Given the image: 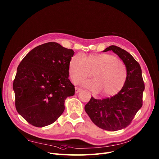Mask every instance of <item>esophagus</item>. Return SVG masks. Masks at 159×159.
<instances>
[{
	"instance_id": "1",
	"label": "esophagus",
	"mask_w": 159,
	"mask_h": 159,
	"mask_svg": "<svg viewBox=\"0 0 159 159\" xmlns=\"http://www.w3.org/2000/svg\"><path fill=\"white\" fill-rule=\"evenodd\" d=\"M82 90V89H80V88H75V93H78L79 92H80V91Z\"/></svg>"
}]
</instances>
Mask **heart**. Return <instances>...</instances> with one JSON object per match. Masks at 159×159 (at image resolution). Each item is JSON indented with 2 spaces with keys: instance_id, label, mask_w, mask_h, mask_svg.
<instances>
[{
  "instance_id": "b5f03b06",
  "label": "heart",
  "mask_w": 159,
  "mask_h": 159,
  "mask_svg": "<svg viewBox=\"0 0 159 159\" xmlns=\"http://www.w3.org/2000/svg\"><path fill=\"white\" fill-rule=\"evenodd\" d=\"M93 75L94 79L83 83L85 88L97 93L102 91L105 96L117 94L124 87L127 77V68L124 61L107 53L84 56L74 55L69 62L68 73L74 84Z\"/></svg>"
}]
</instances>
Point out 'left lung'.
<instances>
[{
    "mask_svg": "<svg viewBox=\"0 0 159 159\" xmlns=\"http://www.w3.org/2000/svg\"><path fill=\"white\" fill-rule=\"evenodd\" d=\"M108 51L117 54L125 64L127 80L122 89L113 96L98 99L91 97L85 110L96 125L107 131H116L131 124L141 108L145 84L141 66L131 54L116 46H110L103 52Z\"/></svg>",
    "mask_w": 159,
    "mask_h": 159,
    "instance_id": "obj_1",
    "label": "left lung"
}]
</instances>
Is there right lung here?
Instances as JSON below:
<instances>
[{
  "label": "right lung",
  "mask_w": 159,
  "mask_h": 159,
  "mask_svg": "<svg viewBox=\"0 0 159 159\" xmlns=\"http://www.w3.org/2000/svg\"><path fill=\"white\" fill-rule=\"evenodd\" d=\"M74 51L50 42L28 52L18 66L13 81L15 106L31 125L42 127L54 123L65 110L67 97L75 86L68 79Z\"/></svg>",
  "instance_id": "obj_1"
}]
</instances>
